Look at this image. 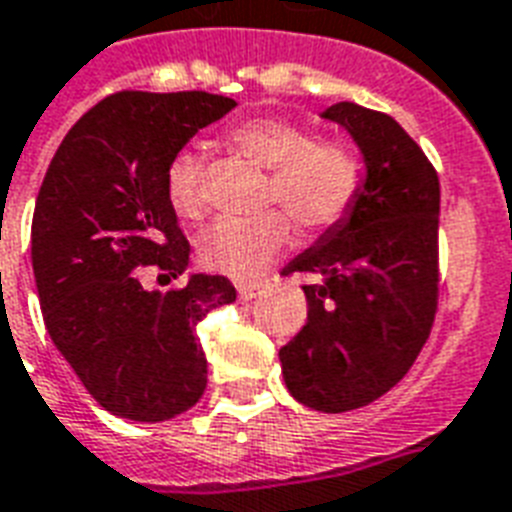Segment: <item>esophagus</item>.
Listing matches in <instances>:
<instances>
[{
    "instance_id": "esophagus-1",
    "label": "esophagus",
    "mask_w": 512,
    "mask_h": 512,
    "mask_svg": "<svg viewBox=\"0 0 512 512\" xmlns=\"http://www.w3.org/2000/svg\"><path fill=\"white\" fill-rule=\"evenodd\" d=\"M259 293H261V285H237V296H240L243 301L256 299Z\"/></svg>"
}]
</instances>
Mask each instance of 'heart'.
I'll list each match as a JSON object with an SVG mask.
<instances>
[{
	"instance_id": "obj_1",
	"label": "heart",
	"mask_w": 512,
	"mask_h": 512,
	"mask_svg": "<svg viewBox=\"0 0 512 512\" xmlns=\"http://www.w3.org/2000/svg\"><path fill=\"white\" fill-rule=\"evenodd\" d=\"M232 149L269 170L264 202L280 205L304 232L342 224L363 189V162L355 146L318 138L315 130L280 117H253L227 133ZM170 205L181 216L202 213V160L192 149L170 160L165 173ZM285 212V213H286ZM284 213V214H285ZM282 211L256 219H224L200 237V261L211 272L253 277L291 243V221Z\"/></svg>"
}]
</instances>
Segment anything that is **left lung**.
Masks as SVG:
<instances>
[{"label":"left lung","instance_id":"8db88e82","mask_svg":"<svg viewBox=\"0 0 512 512\" xmlns=\"http://www.w3.org/2000/svg\"><path fill=\"white\" fill-rule=\"evenodd\" d=\"M358 144L366 181L342 224L283 269L304 285L307 323L280 350L285 387L315 411L368 406L408 374L438 310L441 184L433 162L390 114L328 106Z\"/></svg>","mask_w":512,"mask_h":512}]
</instances>
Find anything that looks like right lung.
<instances>
[{"label": "right lung", "mask_w": 512, "mask_h": 512, "mask_svg": "<svg viewBox=\"0 0 512 512\" xmlns=\"http://www.w3.org/2000/svg\"><path fill=\"white\" fill-rule=\"evenodd\" d=\"M235 109L227 95L122 90L79 117L50 160L31 221V264L42 318L79 382L106 411L165 422L208 384L194 328L235 285L189 275L181 288L146 291L141 267L173 280L189 267V240L170 205V160L205 125Z\"/></svg>", "instance_id": "right-lung-1"}]
</instances>
